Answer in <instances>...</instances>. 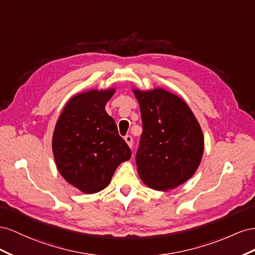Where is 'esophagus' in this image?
I'll return each mask as SVG.
<instances>
[{"label": "esophagus", "mask_w": 255, "mask_h": 255, "mask_svg": "<svg viewBox=\"0 0 255 255\" xmlns=\"http://www.w3.org/2000/svg\"><path fill=\"white\" fill-rule=\"evenodd\" d=\"M124 139H125V141H126V143L128 144V146L131 148L132 147V145H133V140H132V136L131 135H126L125 137H124Z\"/></svg>", "instance_id": "esophagus-1"}]
</instances>
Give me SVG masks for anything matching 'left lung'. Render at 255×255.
<instances>
[{"label":"left lung","instance_id":"obj_1","mask_svg":"<svg viewBox=\"0 0 255 255\" xmlns=\"http://www.w3.org/2000/svg\"><path fill=\"white\" fill-rule=\"evenodd\" d=\"M139 101L143 132L135 161L143 183L168 191L192 177L204 151V135L191 109L164 89H132Z\"/></svg>","mask_w":255,"mask_h":255}]
</instances>
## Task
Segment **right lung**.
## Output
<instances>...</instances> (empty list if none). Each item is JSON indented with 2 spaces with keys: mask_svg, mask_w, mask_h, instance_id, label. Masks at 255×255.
Wrapping results in <instances>:
<instances>
[{
  "mask_svg": "<svg viewBox=\"0 0 255 255\" xmlns=\"http://www.w3.org/2000/svg\"><path fill=\"white\" fill-rule=\"evenodd\" d=\"M114 89L90 90L71 97L52 136L56 168L64 179L92 194L110 184L118 166L131 157L114 120L105 110Z\"/></svg>",
  "mask_w": 255,
  "mask_h": 255,
  "instance_id": "1",
  "label": "right lung"
}]
</instances>
